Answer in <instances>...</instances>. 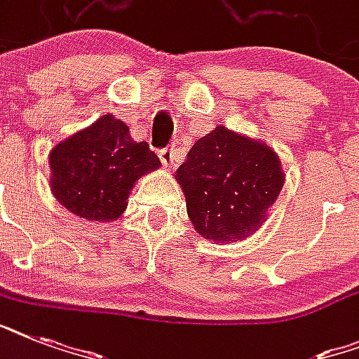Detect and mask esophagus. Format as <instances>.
I'll list each match as a JSON object with an SVG mask.
<instances>
[{
  "label": "esophagus",
  "mask_w": 359,
  "mask_h": 359,
  "mask_svg": "<svg viewBox=\"0 0 359 359\" xmlns=\"http://www.w3.org/2000/svg\"><path fill=\"white\" fill-rule=\"evenodd\" d=\"M160 160L165 168H173L175 162H177V151H175L173 147H169V149H162L160 151Z\"/></svg>",
  "instance_id": "esophagus-1"
}]
</instances>
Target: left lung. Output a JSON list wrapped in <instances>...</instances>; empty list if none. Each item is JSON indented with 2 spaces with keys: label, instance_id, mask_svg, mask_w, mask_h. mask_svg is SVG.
Wrapping results in <instances>:
<instances>
[{
  "label": "left lung",
  "instance_id": "1",
  "mask_svg": "<svg viewBox=\"0 0 359 359\" xmlns=\"http://www.w3.org/2000/svg\"><path fill=\"white\" fill-rule=\"evenodd\" d=\"M177 180L197 233L224 244L261 227L285 175L270 147L218 126L194 143Z\"/></svg>",
  "mask_w": 359,
  "mask_h": 359
}]
</instances>
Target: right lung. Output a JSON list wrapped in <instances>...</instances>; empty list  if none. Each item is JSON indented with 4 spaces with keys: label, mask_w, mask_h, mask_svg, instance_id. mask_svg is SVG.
Here are the masks:
<instances>
[{
    "label": "right lung",
    "mask_w": 359,
    "mask_h": 359,
    "mask_svg": "<svg viewBox=\"0 0 359 359\" xmlns=\"http://www.w3.org/2000/svg\"><path fill=\"white\" fill-rule=\"evenodd\" d=\"M52 191L70 212L95 222H114L141 175L160 168L147 141H134L114 115L69 137L50 152Z\"/></svg>",
    "instance_id": "right-lung-1"
}]
</instances>
